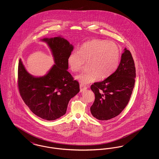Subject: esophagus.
<instances>
[{"instance_id":"obj_1","label":"esophagus","mask_w":159,"mask_h":159,"mask_svg":"<svg viewBox=\"0 0 159 159\" xmlns=\"http://www.w3.org/2000/svg\"><path fill=\"white\" fill-rule=\"evenodd\" d=\"M80 92H83V91H85L87 89V87L84 86L83 84H80Z\"/></svg>"}]
</instances>
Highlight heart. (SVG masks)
<instances>
[{"instance_id":"obj_1","label":"heart","mask_w":159,"mask_h":159,"mask_svg":"<svg viewBox=\"0 0 159 159\" xmlns=\"http://www.w3.org/2000/svg\"><path fill=\"white\" fill-rule=\"evenodd\" d=\"M120 50L116 43L101 39H94L84 43L77 52L73 51L68 58L71 71H80L88 62L89 70L76 76L83 84L98 81L112 75L119 66Z\"/></svg>"}]
</instances>
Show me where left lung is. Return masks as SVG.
<instances>
[{
    "label": "left lung",
    "instance_id": "1",
    "mask_svg": "<svg viewBox=\"0 0 159 159\" xmlns=\"http://www.w3.org/2000/svg\"><path fill=\"white\" fill-rule=\"evenodd\" d=\"M135 78L134 61L130 52L125 48L113 74L102 82L91 85L95 96L90 108L92 115L99 120H110L118 116L128 104Z\"/></svg>",
    "mask_w": 159,
    "mask_h": 159
}]
</instances>
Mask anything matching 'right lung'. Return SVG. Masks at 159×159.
<instances>
[{
    "instance_id": "add662e5",
    "label": "right lung",
    "mask_w": 159,
    "mask_h": 159,
    "mask_svg": "<svg viewBox=\"0 0 159 159\" xmlns=\"http://www.w3.org/2000/svg\"><path fill=\"white\" fill-rule=\"evenodd\" d=\"M53 56L55 64L45 75H30L21 59L18 69V84L25 104L38 117L54 120L66 113L70 100L80 91L79 83L67 71L68 58L74 46L61 37L43 38Z\"/></svg>"
}]
</instances>
